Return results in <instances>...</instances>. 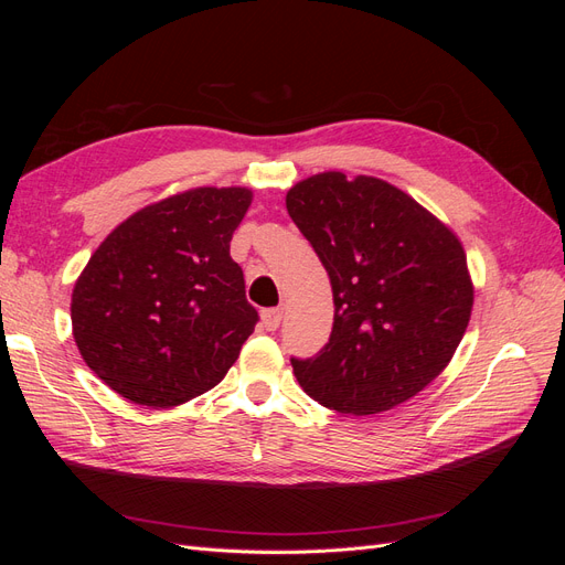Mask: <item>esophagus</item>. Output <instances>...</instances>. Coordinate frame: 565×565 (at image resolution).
I'll return each instance as SVG.
<instances>
[{"label":"esophagus","instance_id":"esophagus-1","mask_svg":"<svg viewBox=\"0 0 565 565\" xmlns=\"http://www.w3.org/2000/svg\"><path fill=\"white\" fill-rule=\"evenodd\" d=\"M280 320H282V309H264L262 311V324H264L268 332L278 330L280 328Z\"/></svg>","mask_w":565,"mask_h":565}]
</instances>
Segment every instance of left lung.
<instances>
[{"instance_id":"left-lung-1","label":"left lung","mask_w":565,"mask_h":565,"mask_svg":"<svg viewBox=\"0 0 565 565\" xmlns=\"http://www.w3.org/2000/svg\"><path fill=\"white\" fill-rule=\"evenodd\" d=\"M287 212L330 276L334 324L295 377L341 415H377L448 367L473 309L459 237L377 177L322 172L295 183Z\"/></svg>"}]
</instances>
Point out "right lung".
Masks as SVG:
<instances>
[{
  "mask_svg": "<svg viewBox=\"0 0 565 565\" xmlns=\"http://www.w3.org/2000/svg\"><path fill=\"white\" fill-rule=\"evenodd\" d=\"M249 188H191L134 212L73 289L75 344L98 380L148 407L214 388L259 320L231 237Z\"/></svg>",
  "mask_w": 565,
  "mask_h": 565,
  "instance_id": "1",
  "label": "right lung"
}]
</instances>
